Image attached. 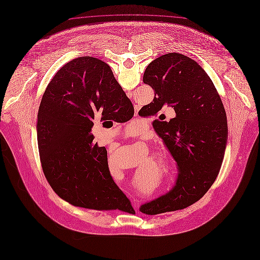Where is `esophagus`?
Returning a JSON list of instances; mask_svg holds the SVG:
<instances>
[{"mask_svg": "<svg viewBox=\"0 0 260 260\" xmlns=\"http://www.w3.org/2000/svg\"><path fill=\"white\" fill-rule=\"evenodd\" d=\"M134 203H135V201H134ZM137 205H138V204H134V207H137Z\"/></svg>", "mask_w": 260, "mask_h": 260, "instance_id": "34e87169", "label": "esophagus"}]
</instances>
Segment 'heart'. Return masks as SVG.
Here are the masks:
<instances>
[{"label": "heart", "mask_w": 260, "mask_h": 260, "mask_svg": "<svg viewBox=\"0 0 260 260\" xmlns=\"http://www.w3.org/2000/svg\"><path fill=\"white\" fill-rule=\"evenodd\" d=\"M161 165L164 168V172L167 175H170L171 177H174V168L173 165L170 162V160L168 158H166V156L161 157Z\"/></svg>", "instance_id": "1"}]
</instances>
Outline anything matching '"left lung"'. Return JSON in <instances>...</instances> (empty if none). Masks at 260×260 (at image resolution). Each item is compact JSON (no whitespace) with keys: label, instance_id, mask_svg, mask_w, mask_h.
I'll use <instances>...</instances> for the list:
<instances>
[{"label":"left lung","instance_id":"left-lung-1","mask_svg":"<svg viewBox=\"0 0 260 260\" xmlns=\"http://www.w3.org/2000/svg\"><path fill=\"white\" fill-rule=\"evenodd\" d=\"M143 81L154 91L153 101L139 115H154L171 107L176 116L152 126L177 162L176 186L168 193L141 205L155 215L197 203L217 177L227 145V116L221 99L205 69L187 55L169 53L152 60Z\"/></svg>","mask_w":260,"mask_h":260}]
</instances>
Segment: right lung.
<instances>
[{
    "label": "right lung",
    "instance_id": "right-lung-1",
    "mask_svg": "<svg viewBox=\"0 0 260 260\" xmlns=\"http://www.w3.org/2000/svg\"><path fill=\"white\" fill-rule=\"evenodd\" d=\"M96 111L102 112V120L119 123L134 115L131 101L106 62L92 56L74 58L49 83L38 110L44 175L55 193L74 206L132 208L110 176L106 148L93 142L90 132Z\"/></svg>",
    "mask_w": 260,
    "mask_h": 260
}]
</instances>
